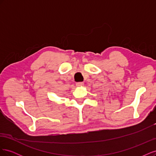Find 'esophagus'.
I'll use <instances>...</instances> for the list:
<instances>
[{
    "mask_svg": "<svg viewBox=\"0 0 156 156\" xmlns=\"http://www.w3.org/2000/svg\"><path fill=\"white\" fill-rule=\"evenodd\" d=\"M77 87H83L84 85V83L83 82H78L76 83Z\"/></svg>",
    "mask_w": 156,
    "mask_h": 156,
    "instance_id": "1",
    "label": "esophagus"
}]
</instances>
